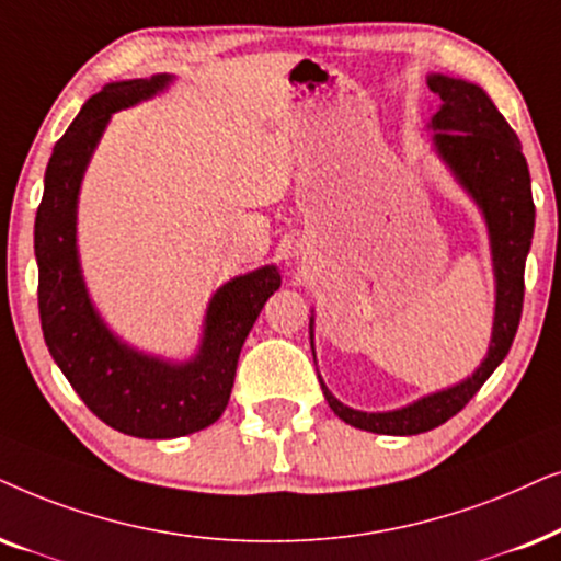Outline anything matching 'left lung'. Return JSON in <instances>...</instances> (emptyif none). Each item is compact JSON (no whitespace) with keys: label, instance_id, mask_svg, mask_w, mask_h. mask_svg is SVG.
Listing matches in <instances>:
<instances>
[{"label":"left lung","instance_id":"left-lung-1","mask_svg":"<svg viewBox=\"0 0 561 561\" xmlns=\"http://www.w3.org/2000/svg\"><path fill=\"white\" fill-rule=\"evenodd\" d=\"M428 87L442 96V110L433 115L436 146L459 182L472 192L488 218L492 256L497 276V308L492 346L482 367L467 382L451 390L428 394L413 405L392 413H358L341 405L323 387L328 405L341 421L362 431L385 436H415L449 421L480 392L497 364L507 356L524 312V268L534 238L536 207L531 197V174L520 153V140L507 119L477 84L433 73Z\"/></svg>","mask_w":561,"mask_h":561}]
</instances>
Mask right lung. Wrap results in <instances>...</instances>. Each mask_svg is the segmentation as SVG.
<instances>
[{"label":"right lung","instance_id":"obj_1","mask_svg":"<svg viewBox=\"0 0 561 561\" xmlns=\"http://www.w3.org/2000/svg\"><path fill=\"white\" fill-rule=\"evenodd\" d=\"M167 81H119L89 96L50 153L35 215L37 310L50 356L100 421L136 438H176L218 421L233 390L245 335L282 285L279 272L264 266L220 287L207 310L199 356L182 367L125 348L89 305L73 236L81 174L112 112L151 96Z\"/></svg>","mask_w":561,"mask_h":561}]
</instances>
